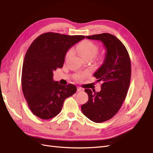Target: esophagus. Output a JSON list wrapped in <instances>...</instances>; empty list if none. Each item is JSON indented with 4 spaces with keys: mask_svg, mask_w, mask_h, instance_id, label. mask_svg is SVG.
Returning <instances> with one entry per match:
<instances>
[{
    "mask_svg": "<svg viewBox=\"0 0 153 153\" xmlns=\"http://www.w3.org/2000/svg\"><path fill=\"white\" fill-rule=\"evenodd\" d=\"M77 91L78 92H82V91H84V89L80 87H77Z\"/></svg>",
    "mask_w": 153,
    "mask_h": 153,
    "instance_id": "34e87169",
    "label": "esophagus"
}]
</instances>
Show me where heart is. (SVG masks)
Segmentation results:
<instances>
[{"mask_svg":"<svg viewBox=\"0 0 153 153\" xmlns=\"http://www.w3.org/2000/svg\"><path fill=\"white\" fill-rule=\"evenodd\" d=\"M77 52L80 54L82 58L86 57H93L97 53L98 51V47L95 43L89 40H85L77 45L76 48ZM72 53L71 50H69L66 53V57H68L71 55ZM89 75L88 73H78L75 75V79L80 80L82 78L85 77Z\"/></svg>","mask_w":153,"mask_h":153,"instance_id":"heart-1","label":"heart"}]
</instances>
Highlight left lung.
I'll list each match as a JSON object with an SVG mask.
<instances>
[{
	"mask_svg": "<svg viewBox=\"0 0 153 153\" xmlns=\"http://www.w3.org/2000/svg\"><path fill=\"white\" fill-rule=\"evenodd\" d=\"M86 38L101 41L106 52L102 65L94 74L98 82H103L101 91L85 89L89 100L81 109L92 121L103 123L117 113L126 98L131 79V61L126 47L115 36L103 33Z\"/></svg>",
	"mask_w": 153,
	"mask_h": 153,
	"instance_id": "8db88e82",
	"label": "left lung"
}]
</instances>
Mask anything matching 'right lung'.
Wrapping results in <instances>:
<instances>
[{
    "instance_id": "add662e5",
    "label": "right lung",
    "mask_w": 153,
    "mask_h": 153,
    "mask_svg": "<svg viewBox=\"0 0 153 153\" xmlns=\"http://www.w3.org/2000/svg\"><path fill=\"white\" fill-rule=\"evenodd\" d=\"M84 38L81 35L47 32L38 36L27 50L22 68V91L37 117H55L61 111L64 100L76 92L75 85H62L53 81V71L63 66L68 50Z\"/></svg>"
}]
</instances>
